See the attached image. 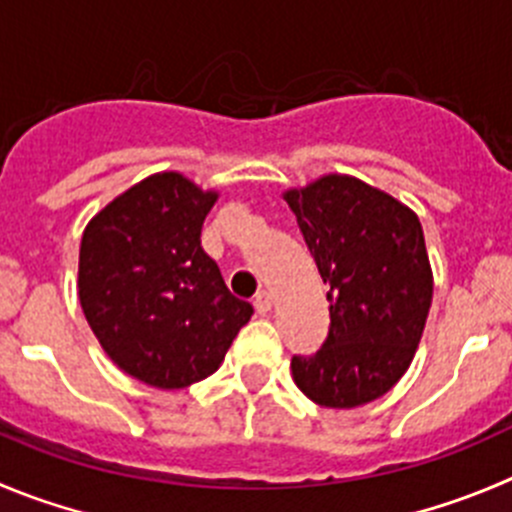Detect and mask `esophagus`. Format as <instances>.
I'll use <instances>...</instances> for the list:
<instances>
[{"label":"esophagus","mask_w":512,"mask_h":512,"mask_svg":"<svg viewBox=\"0 0 512 512\" xmlns=\"http://www.w3.org/2000/svg\"><path fill=\"white\" fill-rule=\"evenodd\" d=\"M252 305H255V310L260 315H265L267 310L272 308V295L267 293V290H260V293L255 295V300H252Z\"/></svg>","instance_id":"obj_1"}]
</instances>
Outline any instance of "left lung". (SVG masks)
<instances>
[{"instance_id":"left-lung-1","label":"left lung","mask_w":512,"mask_h":512,"mask_svg":"<svg viewBox=\"0 0 512 512\" xmlns=\"http://www.w3.org/2000/svg\"><path fill=\"white\" fill-rule=\"evenodd\" d=\"M285 202L328 283L331 328L313 356H293L298 389L328 409L384 396L412 364L432 305L417 214L353 176H323Z\"/></svg>"}]
</instances>
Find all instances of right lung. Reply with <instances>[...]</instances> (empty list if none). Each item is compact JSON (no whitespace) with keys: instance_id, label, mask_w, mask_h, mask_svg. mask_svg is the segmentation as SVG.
Masks as SVG:
<instances>
[{"instance_id":"1","label":"right lung","mask_w":512,"mask_h":512,"mask_svg":"<svg viewBox=\"0 0 512 512\" xmlns=\"http://www.w3.org/2000/svg\"><path fill=\"white\" fill-rule=\"evenodd\" d=\"M214 202V191L164 171L113 199L83 232L78 295L88 326L118 369L156 389L214 374L252 315L202 250Z\"/></svg>"}]
</instances>
